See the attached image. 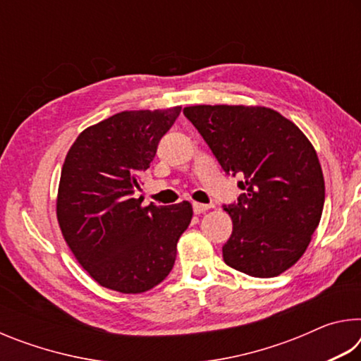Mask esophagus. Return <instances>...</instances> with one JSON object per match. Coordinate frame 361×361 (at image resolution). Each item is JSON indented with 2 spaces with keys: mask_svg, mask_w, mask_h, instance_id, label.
I'll return each instance as SVG.
<instances>
[{
  "mask_svg": "<svg viewBox=\"0 0 361 361\" xmlns=\"http://www.w3.org/2000/svg\"><path fill=\"white\" fill-rule=\"evenodd\" d=\"M212 207L210 205H205V204H199V202H194L192 204V210L195 215H200V213H205L207 210H210Z\"/></svg>",
  "mask_w": 361,
  "mask_h": 361,
  "instance_id": "1",
  "label": "esophagus"
}]
</instances>
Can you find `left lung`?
<instances>
[{
    "label": "left lung",
    "instance_id": "left-lung-1",
    "mask_svg": "<svg viewBox=\"0 0 361 361\" xmlns=\"http://www.w3.org/2000/svg\"><path fill=\"white\" fill-rule=\"evenodd\" d=\"M226 173L239 175V202L226 205L232 234L223 245L229 267L277 277L307 250L325 204L315 148L276 109L195 105L183 109Z\"/></svg>",
    "mask_w": 361,
    "mask_h": 361
}]
</instances>
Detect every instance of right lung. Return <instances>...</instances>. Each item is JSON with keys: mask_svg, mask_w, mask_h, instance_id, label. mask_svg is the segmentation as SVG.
Returning <instances> with one entry per match:
<instances>
[{"mask_svg": "<svg viewBox=\"0 0 361 361\" xmlns=\"http://www.w3.org/2000/svg\"><path fill=\"white\" fill-rule=\"evenodd\" d=\"M180 111L181 106L121 111L84 129L66 152L57 221L76 261L108 290L145 293L175 264L192 205L183 200L143 207L133 194Z\"/></svg>", "mask_w": 361, "mask_h": 361, "instance_id": "add662e5", "label": "right lung"}]
</instances>
